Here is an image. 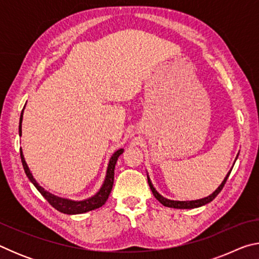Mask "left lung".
I'll use <instances>...</instances> for the list:
<instances>
[{"label":"left lung","instance_id":"left-lung-1","mask_svg":"<svg viewBox=\"0 0 259 259\" xmlns=\"http://www.w3.org/2000/svg\"><path fill=\"white\" fill-rule=\"evenodd\" d=\"M232 171V169L230 170V172L226 175V177L224 178V181H223V183L221 184V185L218 186V188L216 191H214L212 194H210L209 196H207V198H203V199H200V200H193V201H174V200H168L163 198V196L160 195L159 193L156 192V190L154 187H153L152 185V182L150 181V177L147 176V181H148V185H150L151 190H152V193L153 195L155 196V199L157 201H160V202L164 205V207H169V208H175V209H193V208H198V207H201V205H204L207 204L209 202H211V201L216 198V196L221 193V191L223 190V187H224L225 183L227 181V178H229L230 174Z\"/></svg>","mask_w":259,"mask_h":259}]
</instances>
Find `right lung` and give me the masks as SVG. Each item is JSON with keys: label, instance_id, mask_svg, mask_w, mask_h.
<instances>
[{"label": "right lung", "instance_id": "1", "mask_svg": "<svg viewBox=\"0 0 259 259\" xmlns=\"http://www.w3.org/2000/svg\"><path fill=\"white\" fill-rule=\"evenodd\" d=\"M25 108V107H24ZM24 108L23 112L20 114V121H19V136H21V122H23V114H24ZM122 153H123V148H120L117 150L114 154L112 155L111 160H109V163L107 166V172H106V177H105V181L103 186L100 187V190L98 191V193L96 195H94L93 198L83 200V201H72L68 199H63V198H58L51 193L47 192L45 188L41 187L38 185L37 182L35 181L32 172L29 171L28 165L26 163V161L24 159V154L23 151L20 148V157H21V163H23L24 170L26 176L28 177V179L30 182L33 183V185L37 188V191L41 193L48 202H49L52 207L55 209L58 210L60 212L67 213V214H76V213H84L88 211H91V210H95L99 207H102L103 204H105L106 202L109 193L112 191L113 187V183H114V169H115V164L117 161V157H119Z\"/></svg>", "mask_w": 259, "mask_h": 259}]
</instances>
